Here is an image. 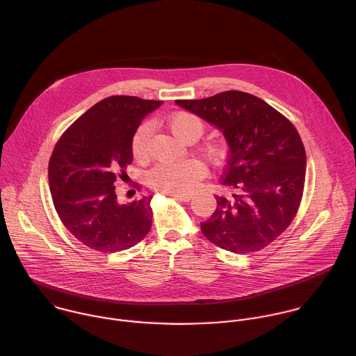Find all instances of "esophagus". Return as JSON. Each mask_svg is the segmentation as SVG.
Returning a JSON list of instances; mask_svg holds the SVG:
<instances>
[{
    "instance_id": "obj_1",
    "label": "esophagus",
    "mask_w": 356,
    "mask_h": 356,
    "mask_svg": "<svg viewBox=\"0 0 356 356\" xmlns=\"http://www.w3.org/2000/svg\"><path fill=\"white\" fill-rule=\"evenodd\" d=\"M175 200H179V202H189L192 200V195H171Z\"/></svg>"
}]
</instances>
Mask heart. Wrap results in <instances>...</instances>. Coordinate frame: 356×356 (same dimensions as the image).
<instances>
[{
    "mask_svg": "<svg viewBox=\"0 0 356 356\" xmlns=\"http://www.w3.org/2000/svg\"><path fill=\"white\" fill-rule=\"evenodd\" d=\"M171 132L184 142H195L204 132V121L189 112H177L167 119ZM150 125L142 124L132 138V154L143 160L149 152ZM203 153L213 163H220L227 156V146L221 142H209L203 146ZM204 167L195 159L177 163H160L147 175L149 185L164 195H188L204 177Z\"/></svg>",
    "mask_w": 356,
    "mask_h": 356,
    "instance_id": "obj_1",
    "label": "heart"
}]
</instances>
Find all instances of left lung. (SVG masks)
<instances>
[{"label":"left lung","instance_id":"8db88e82","mask_svg":"<svg viewBox=\"0 0 356 356\" xmlns=\"http://www.w3.org/2000/svg\"><path fill=\"white\" fill-rule=\"evenodd\" d=\"M222 131L228 165L217 209L200 224L213 244L231 252L266 247L293 221L305 182L307 154L296 127L262 99L227 91L196 101H175Z\"/></svg>","mask_w":356,"mask_h":356}]
</instances>
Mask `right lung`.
Returning <instances> with one entry per match:
<instances>
[{
	"instance_id": "obj_1",
	"label": "right lung",
	"mask_w": 356,
	"mask_h": 356,
	"mask_svg": "<svg viewBox=\"0 0 356 356\" xmlns=\"http://www.w3.org/2000/svg\"><path fill=\"white\" fill-rule=\"evenodd\" d=\"M161 104L109 97L76 120L52 152L48 177L55 210L69 232L92 250H127L150 231L153 196L121 204L115 184L132 161L140 121Z\"/></svg>"
}]
</instances>
